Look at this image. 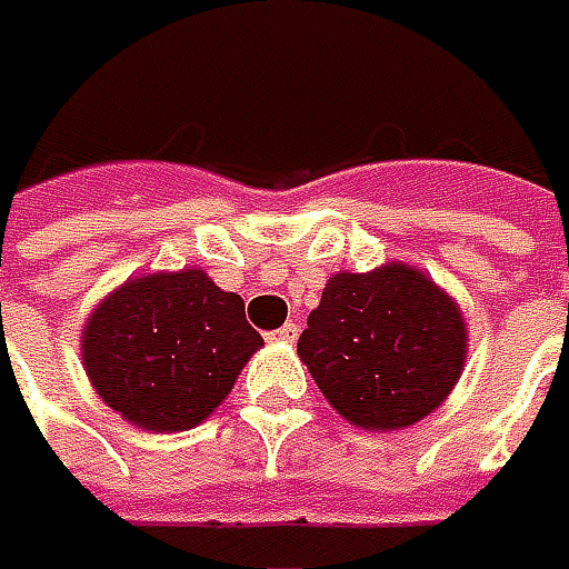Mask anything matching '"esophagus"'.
<instances>
[{
	"mask_svg": "<svg viewBox=\"0 0 569 569\" xmlns=\"http://www.w3.org/2000/svg\"><path fill=\"white\" fill-rule=\"evenodd\" d=\"M296 336H299V327L289 320V323H283L280 330H273V333H270V339H277V342H296Z\"/></svg>",
	"mask_w": 569,
	"mask_h": 569,
	"instance_id": "esophagus-1",
	"label": "esophagus"
}]
</instances>
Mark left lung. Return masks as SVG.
Masks as SVG:
<instances>
[{
    "label": "left lung",
    "mask_w": 569,
    "mask_h": 569,
    "mask_svg": "<svg viewBox=\"0 0 569 569\" xmlns=\"http://www.w3.org/2000/svg\"><path fill=\"white\" fill-rule=\"evenodd\" d=\"M458 305L405 264L336 273L308 315L299 355L339 415L398 430L436 411L463 370Z\"/></svg>",
    "instance_id": "left-lung-1"
}]
</instances>
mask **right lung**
<instances>
[{"label": "right lung", "mask_w": 569, "mask_h": 569, "mask_svg": "<svg viewBox=\"0 0 569 569\" xmlns=\"http://www.w3.org/2000/svg\"><path fill=\"white\" fill-rule=\"evenodd\" d=\"M261 346L246 301L220 292L204 270H180L111 292L83 330V365L123 420L177 432L202 423L230 396Z\"/></svg>", "instance_id": "add662e5"}]
</instances>
